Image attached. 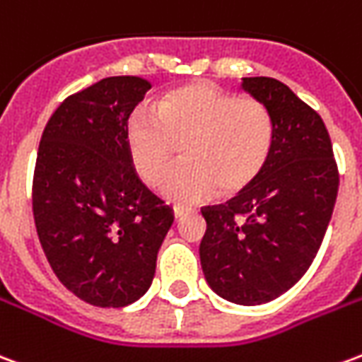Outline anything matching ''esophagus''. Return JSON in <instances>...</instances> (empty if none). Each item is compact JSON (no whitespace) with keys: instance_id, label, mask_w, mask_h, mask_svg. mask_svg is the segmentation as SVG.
Masks as SVG:
<instances>
[{"instance_id":"34e87169","label":"esophagus","mask_w":362,"mask_h":362,"mask_svg":"<svg viewBox=\"0 0 362 362\" xmlns=\"http://www.w3.org/2000/svg\"><path fill=\"white\" fill-rule=\"evenodd\" d=\"M188 213H189V209H186V207H180V205H178V207H174V219L176 221L184 219Z\"/></svg>"}]
</instances>
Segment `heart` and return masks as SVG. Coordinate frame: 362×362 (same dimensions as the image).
I'll return each instance as SVG.
<instances>
[{"label": "heart", "instance_id": "obj_1", "mask_svg": "<svg viewBox=\"0 0 362 362\" xmlns=\"http://www.w3.org/2000/svg\"><path fill=\"white\" fill-rule=\"evenodd\" d=\"M153 110L129 116L126 149L139 178L157 186L184 145L188 163L163 186L168 199L202 202L217 188L221 196H238L266 170L275 132L272 114L256 98L196 81L166 90Z\"/></svg>", "mask_w": 362, "mask_h": 362}]
</instances>
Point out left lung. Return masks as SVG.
<instances>
[{
	"mask_svg": "<svg viewBox=\"0 0 362 362\" xmlns=\"http://www.w3.org/2000/svg\"><path fill=\"white\" fill-rule=\"evenodd\" d=\"M243 89L273 119V149L258 182L207 205L199 244L205 281L225 300L269 303L303 277L334 213L339 174L324 122L285 83L244 77Z\"/></svg>",
	"mask_w": 362,
	"mask_h": 362,
	"instance_id": "8db88e82",
	"label": "left lung"
}]
</instances>
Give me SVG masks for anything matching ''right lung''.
I'll return each instance as SVG.
<instances>
[{"label": "right lung", "instance_id": "add662e5", "mask_svg": "<svg viewBox=\"0 0 362 362\" xmlns=\"http://www.w3.org/2000/svg\"><path fill=\"white\" fill-rule=\"evenodd\" d=\"M149 89L119 75L67 96L38 145L36 233L58 279L93 306L141 298L173 227V209L139 180L126 149L127 118Z\"/></svg>", "mask_w": 362, "mask_h": 362}]
</instances>
